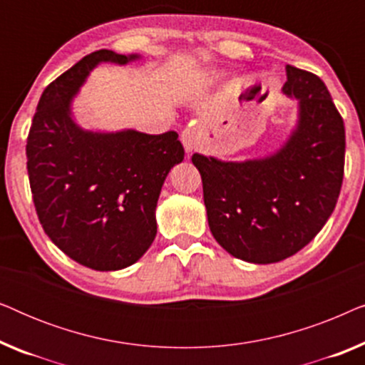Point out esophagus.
I'll list each match as a JSON object with an SVG mask.
<instances>
[{
	"label": "esophagus",
	"mask_w": 365,
	"mask_h": 365,
	"mask_svg": "<svg viewBox=\"0 0 365 365\" xmlns=\"http://www.w3.org/2000/svg\"><path fill=\"white\" fill-rule=\"evenodd\" d=\"M181 141L184 144V149H186L187 153L196 151L199 146V128L187 126L181 133Z\"/></svg>",
	"instance_id": "esophagus-1"
}]
</instances>
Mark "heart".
<instances>
[{
	"mask_svg": "<svg viewBox=\"0 0 365 365\" xmlns=\"http://www.w3.org/2000/svg\"><path fill=\"white\" fill-rule=\"evenodd\" d=\"M211 79H214V76H209V81H211Z\"/></svg>",
	"mask_w": 365,
	"mask_h": 365,
	"instance_id": "1",
	"label": "heart"
}]
</instances>
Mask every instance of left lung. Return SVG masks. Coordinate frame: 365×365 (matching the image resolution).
<instances>
[{"mask_svg":"<svg viewBox=\"0 0 365 365\" xmlns=\"http://www.w3.org/2000/svg\"><path fill=\"white\" fill-rule=\"evenodd\" d=\"M299 121L277 153L242 163L192 154L212 236L234 257L272 264L307 246L331 217L344 178L346 129L326 84L286 66Z\"/></svg>","mask_w":365,"mask_h":365,"instance_id":"1","label":"left lung"}]
</instances>
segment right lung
<instances>
[{"label":"right lung","instance_id":"obj_1","mask_svg":"<svg viewBox=\"0 0 365 365\" xmlns=\"http://www.w3.org/2000/svg\"><path fill=\"white\" fill-rule=\"evenodd\" d=\"M138 54L99 49L44 89L28 134L33 202L48 237L94 271L131 266L156 237L164 179L184 159L176 131H84L71 101L99 63L126 64Z\"/></svg>","mask_w":365,"mask_h":365}]
</instances>
